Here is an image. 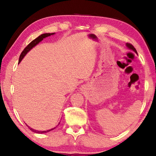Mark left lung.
Instances as JSON below:
<instances>
[{"mask_svg":"<svg viewBox=\"0 0 156 156\" xmlns=\"http://www.w3.org/2000/svg\"><path fill=\"white\" fill-rule=\"evenodd\" d=\"M126 46L129 49L132 50V51H133L134 52L136 53V54H138V53H137V51H136V49H135V47H134L133 45H132L131 44H130V43H126Z\"/></svg>","mask_w":156,"mask_h":156,"instance_id":"1","label":"left lung"}]
</instances>
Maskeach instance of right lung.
Wrapping results in <instances>:
<instances>
[{
	"mask_svg": "<svg viewBox=\"0 0 156 156\" xmlns=\"http://www.w3.org/2000/svg\"><path fill=\"white\" fill-rule=\"evenodd\" d=\"M55 33H46V34H41V36H39L38 38H36V39H34V41H32L31 42V43L28 44V45L25 47V48L24 49V50H23V51H22V53H21V54H20V57H19V60H18V63H20V61L21 60H23V58L25 57V56L26 54H27V53L30 51V50L33 48L34 47H35L36 44H38L39 43H40V42H41L43 40V39L44 38H46V37H48V36H51V35H54ZM59 124H60V122H59ZM58 124V125H59ZM29 127V129H30L31 131H32L33 132H34V133H47V132H49V131H51V130H53V129H54L56 127H54V128H52V129H49V130H47V131H37V130H36V129H32V128H31V127H30V126H28Z\"/></svg>",
	"mask_w": 156,
	"mask_h": 156,
	"instance_id": "right-lung-1",
	"label": "right lung"
}]
</instances>
